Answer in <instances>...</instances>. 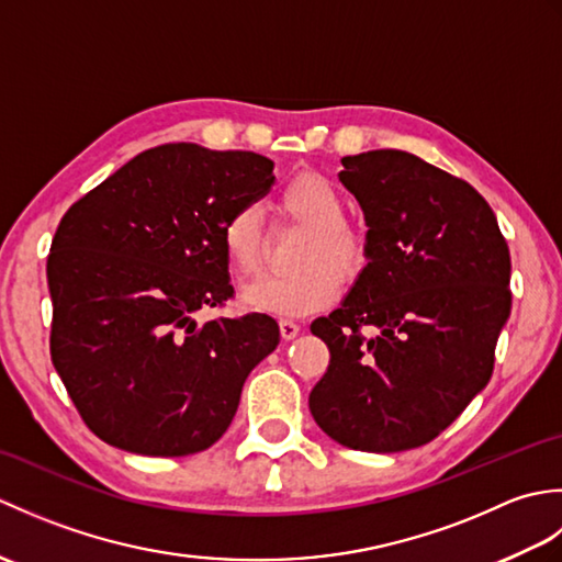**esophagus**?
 I'll list each match as a JSON object with an SVG mask.
<instances>
[{
    "mask_svg": "<svg viewBox=\"0 0 562 562\" xmlns=\"http://www.w3.org/2000/svg\"><path fill=\"white\" fill-rule=\"evenodd\" d=\"M300 330H302V326L296 324V321H292V318L280 321V333H282L284 340H294L296 336H300Z\"/></svg>",
    "mask_w": 562,
    "mask_h": 562,
    "instance_id": "obj_1",
    "label": "esophagus"
}]
</instances>
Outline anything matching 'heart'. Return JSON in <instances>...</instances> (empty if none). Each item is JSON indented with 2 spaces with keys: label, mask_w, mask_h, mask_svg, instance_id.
I'll return each mask as SVG.
<instances>
[{
  "label": "heart",
  "mask_w": 562,
  "mask_h": 562,
  "mask_svg": "<svg viewBox=\"0 0 562 562\" xmlns=\"http://www.w3.org/2000/svg\"><path fill=\"white\" fill-rule=\"evenodd\" d=\"M284 212L308 226L296 250L292 274L258 278L241 292V302L258 314L296 318L328 306L342 280H355L367 262V241L360 229L345 222V198L326 176L302 173L282 190ZM222 254L238 278L260 268L262 220L254 205L232 212L222 224Z\"/></svg>",
  "instance_id": "heart-1"
}]
</instances>
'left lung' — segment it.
Here are the masks:
<instances>
[{
    "mask_svg": "<svg viewBox=\"0 0 562 562\" xmlns=\"http://www.w3.org/2000/svg\"><path fill=\"white\" fill-rule=\"evenodd\" d=\"M342 166L340 183L364 212L367 266L312 324L330 364L308 408L348 449H415L493 376L512 308L509 248L479 190L415 154L374 149Z\"/></svg>",
    "mask_w": 562,
    "mask_h": 562,
    "instance_id": "8db88e82",
    "label": "left lung"
}]
</instances>
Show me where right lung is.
Here are the masks:
<instances>
[{"mask_svg": "<svg viewBox=\"0 0 562 562\" xmlns=\"http://www.w3.org/2000/svg\"><path fill=\"white\" fill-rule=\"evenodd\" d=\"M274 164L176 142L137 154L59 222L47 288L50 355L105 445L188 457L232 425L244 381L278 348L266 314L198 324L232 300L222 224L266 195Z\"/></svg>", "mask_w": 562, "mask_h": 562, "instance_id": "obj_1", "label": "right lung"}]
</instances>
